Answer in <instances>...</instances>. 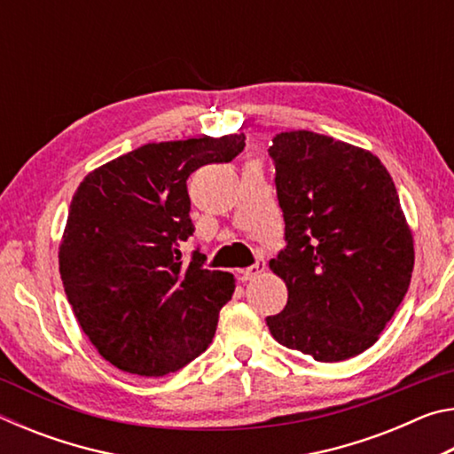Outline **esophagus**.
Instances as JSON below:
<instances>
[{"mask_svg":"<svg viewBox=\"0 0 454 454\" xmlns=\"http://www.w3.org/2000/svg\"><path fill=\"white\" fill-rule=\"evenodd\" d=\"M264 268H266L264 260H256V264H252V266H248V268H244V270H240L242 282H248V280L258 278V276L264 272Z\"/></svg>","mask_w":454,"mask_h":454,"instance_id":"esophagus-1","label":"esophagus"}]
</instances>
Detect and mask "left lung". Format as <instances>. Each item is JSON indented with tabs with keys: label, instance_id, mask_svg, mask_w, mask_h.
Returning a JSON list of instances; mask_svg holds the SVG:
<instances>
[{
	"label": "left lung",
	"instance_id": "1",
	"mask_svg": "<svg viewBox=\"0 0 454 454\" xmlns=\"http://www.w3.org/2000/svg\"><path fill=\"white\" fill-rule=\"evenodd\" d=\"M286 248L270 270L288 302L268 317L282 347L340 363L379 340L409 290L414 246L395 182L379 158L309 129L272 140Z\"/></svg>",
	"mask_w": 454,
	"mask_h": 454
}]
</instances>
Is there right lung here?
I'll use <instances>...</instances> for the list:
<instances>
[{
	"instance_id": "right-lung-1",
	"label": "right lung",
	"mask_w": 454,
	"mask_h": 454,
	"mask_svg": "<svg viewBox=\"0 0 454 454\" xmlns=\"http://www.w3.org/2000/svg\"><path fill=\"white\" fill-rule=\"evenodd\" d=\"M244 134L145 144L90 172L75 190L59 244V274L80 326L107 363L166 376L202 355L234 276L202 268L180 244L194 232L188 176L232 162Z\"/></svg>"
}]
</instances>
